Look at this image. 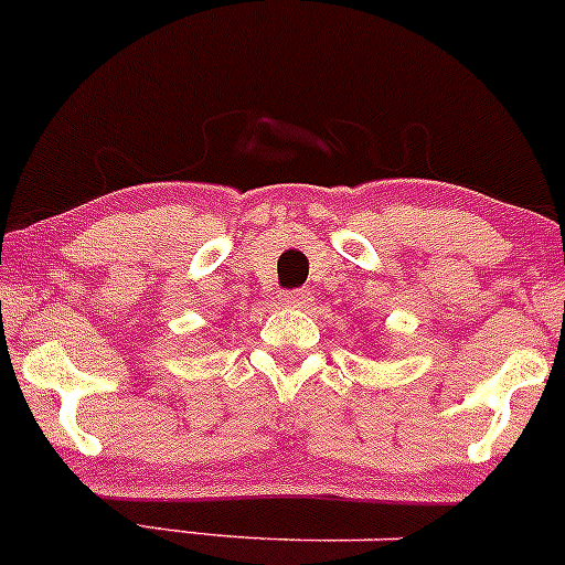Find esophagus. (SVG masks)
<instances>
[{
    "label": "esophagus",
    "instance_id": "esophagus-1",
    "mask_svg": "<svg viewBox=\"0 0 565 565\" xmlns=\"http://www.w3.org/2000/svg\"><path fill=\"white\" fill-rule=\"evenodd\" d=\"M282 301H285V305H288V307H296V309L309 307V305H312V290H307V288L288 290V294H282Z\"/></svg>",
    "mask_w": 565,
    "mask_h": 565
}]
</instances>
